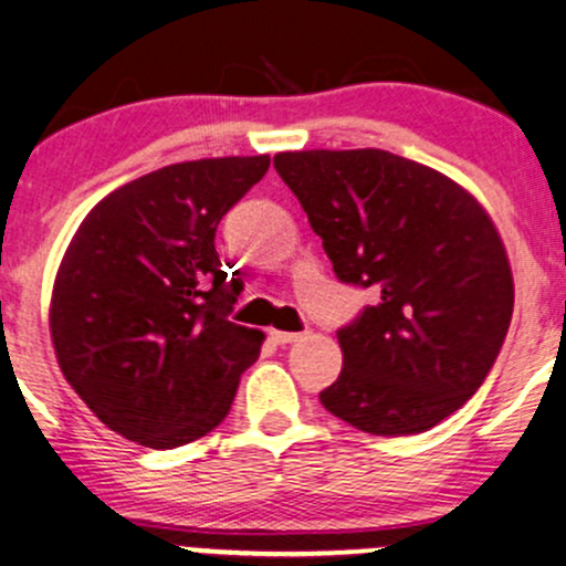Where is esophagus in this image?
<instances>
[{
  "label": "esophagus",
  "instance_id": "esophagus-1",
  "mask_svg": "<svg viewBox=\"0 0 566 566\" xmlns=\"http://www.w3.org/2000/svg\"><path fill=\"white\" fill-rule=\"evenodd\" d=\"M271 340L276 343V346H287V343H295L301 340V333H284V329H271Z\"/></svg>",
  "mask_w": 566,
  "mask_h": 566
}]
</instances>
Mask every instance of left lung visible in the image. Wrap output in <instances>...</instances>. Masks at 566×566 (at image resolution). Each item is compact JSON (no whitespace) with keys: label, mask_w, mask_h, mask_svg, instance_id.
<instances>
[{"label":"left lung","mask_w":566,"mask_h":566,"mask_svg":"<svg viewBox=\"0 0 566 566\" xmlns=\"http://www.w3.org/2000/svg\"><path fill=\"white\" fill-rule=\"evenodd\" d=\"M276 172L340 282L378 303L337 329L343 373L319 401L373 437H409L479 391L513 314L503 239L473 193L380 148L282 151Z\"/></svg>","instance_id":"left-lung-1"}]
</instances>
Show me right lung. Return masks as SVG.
<instances>
[{
	"label": "right lung",
	"instance_id": "right-lung-1",
	"mask_svg": "<svg viewBox=\"0 0 566 566\" xmlns=\"http://www.w3.org/2000/svg\"><path fill=\"white\" fill-rule=\"evenodd\" d=\"M269 165L161 167L97 201L71 239L50 335L63 378L119 437L172 450L229 415L263 333L229 319L242 282L220 265L216 231Z\"/></svg>",
	"mask_w": 566,
	"mask_h": 566
}]
</instances>
